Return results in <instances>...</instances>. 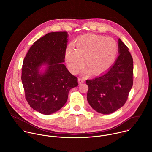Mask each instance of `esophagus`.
I'll list each match as a JSON object with an SVG mask.
<instances>
[{"label":"esophagus","mask_w":152,"mask_h":152,"mask_svg":"<svg viewBox=\"0 0 152 152\" xmlns=\"http://www.w3.org/2000/svg\"><path fill=\"white\" fill-rule=\"evenodd\" d=\"M84 81H85V80L84 78H78V84H79L84 83Z\"/></svg>","instance_id":"1"}]
</instances>
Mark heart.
Listing matches in <instances>:
<instances>
[{"label": "heart", "instance_id": "heart-1", "mask_svg": "<svg viewBox=\"0 0 152 152\" xmlns=\"http://www.w3.org/2000/svg\"><path fill=\"white\" fill-rule=\"evenodd\" d=\"M75 49L68 46L65 50V58L71 71L77 73L84 66V59L88 68L94 74H99L112 65L118 53V45L112 38L95 34L79 37L74 42Z\"/></svg>", "mask_w": 152, "mask_h": 152}]
</instances>
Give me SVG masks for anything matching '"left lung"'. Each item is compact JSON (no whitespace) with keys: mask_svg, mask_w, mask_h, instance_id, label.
Instances as JSON below:
<instances>
[{"mask_svg":"<svg viewBox=\"0 0 152 152\" xmlns=\"http://www.w3.org/2000/svg\"><path fill=\"white\" fill-rule=\"evenodd\" d=\"M118 47L119 55L109 69L86 81L89 104L104 115L112 113L124 105L133 86V58L129 48L120 39Z\"/></svg>","mask_w":152,"mask_h":152,"instance_id":"obj_1","label":"left lung"}]
</instances>
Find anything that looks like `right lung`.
I'll return each mask as SVG.
<instances>
[{
	"mask_svg": "<svg viewBox=\"0 0 152 152\" xmlns=\"http://www.w3.org/2000/svg\"><path fill=\"white\" fill-rule=\"evenodd\" d=\"M66 31L51 32L35 42L22 66V84L30 107L44 115L52 114L66 103L68 92L78 86V79L63 64L68 42ZM46 65L44 73L39 71Z\"/></svg>",
	"mask_w": 152,
	"mask_h": 152,
	"instance_id": "add662e5",
	"label": "right lung"
}]
</instances>
